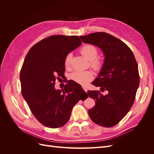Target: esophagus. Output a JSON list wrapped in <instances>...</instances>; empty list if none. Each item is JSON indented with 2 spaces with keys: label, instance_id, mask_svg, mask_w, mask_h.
I'll list each match as a JSON object with an SVG mask.
<instances>
[{
  "label": "esophagus",
  "instance_id": "obj_1",
  "mask_svg": "<svg viewBox=\"0 0 154 154\" xmlns=\"http://www.w3.org/2000/svg\"><path fill=\"white\" fill-rule=\"evenodd\" d=\"M82 87H83V90H84V91H85V92H87V91H88V89H87V88L86 87H85V86H83Z\"/></svg>",
  "mask_w": 154,
  "mask_h": 154
}]
</instances>
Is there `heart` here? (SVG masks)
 I'll return each mask as SVG.
<instances>
[{"instance_id":"1","label":"heart","mask_w":154,"mask_h":154,"mask_svg":"<svg viewBox=\"0 0 154 154\" xmlns=\"http://www.w3.org/2000/svg\"><path fill=\"white\" fill-rule=\"evenodd\" d=\"M80 53L85 58L91 61V66L95 71H99L103 67V62L101 59L97 58L98 55V50L94 45L91 44L84 45L81 48ZM72 54H67L64 60V65L66 68L70 66ZM93 78H94L93 72L91 71H74L71 74L72 80L82 85H85L88 82L92 80Z\"/></svg>"}]
</instances>
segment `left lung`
<instances>
[{
  "mask_svg": "<svg viewBox=\"0 0 154 154\" xmlns=\"http://www.w3.org/2000/svg\"><path fill=\"white\" fill-rule=\"evenodd\" d=\"M83 42L99 47L105 61L92 85L107 91H88L95 106L88 111L91 120L104 127H112L127 115L134 103L139 85L137 63L132 50L123 41L105 32L80 36Z\"/></svg>",
  "mask_w": 154,
  "mask_h": 154,
  "instance_id": "obj_1",
  "label": "left lung"
}]
</instances>
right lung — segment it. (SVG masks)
I'll return each mask as SVG.
<instances>
[{"mask_svg":"<svg viewBox=\"0 0 154 154\" xmlns=\"http://www.w3.org/2000/svg\"><path fill=\"white\" fill-rule=\"evenodd\" d=\"M82 44L78 36L52 35L32 46L24 59L20 74L22 94L36 119L45 127L56 128L66 124L73 106L87 95L76 83V88L69 83L62 91L54 88L57 78L64 75L65 58Z\"/></svg>","mask_w":154,"mask_h":154,"instance_id":"obj_1","label":"right lung"}]
</instances>
